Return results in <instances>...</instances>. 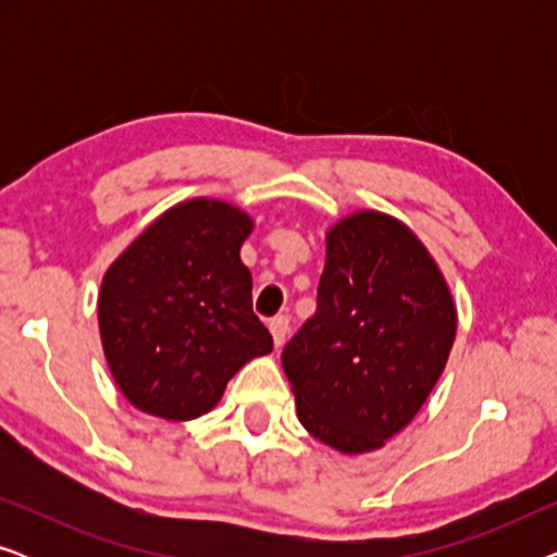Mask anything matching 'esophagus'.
Segmentation results:
<instances>
[{
	"mask_svg": "<svg viewBox=\"0 0 557 557\" xmlns=\"http://www.w3.org/2000/svg\"><path fill=\"white\" fill-rule=\"evenodd\" d=\"M269 330L273 334V342H276V347H281L286 342V334H288V317L286 314L273 317L269 322Z\"/></svg>",
	"mask_w": 557,
	"mask_h": 557,
	"instance_id": "34e87169",
	"label": "esophagus"
}]
</instances>
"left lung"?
Listing matches in <instances>:
<instances>
[{"mask_svg":"<svg viewBox=\"0 0 557 557\" xmlns=\"http://www.w3.org/2000/svg\"><path fill=\"white\" fill-rule=\"evenodd\" d=\"M456 337L448 286L421 240L383 212H355L326 235L317 311L281 362L311 436L342 454L406 429Z\"/></svg>","mask_w":557,"mask_h":557,"instance_id":"left-lung-1","label":"left lung"}]
</instances>
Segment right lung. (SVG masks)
Instances as JSON below:
<instances>
[{"label": "right lung", "instance_id": "1", "mask_svg": "<svg viewBox=\"0 0 557 557\" xmlns=\"http://www.w3.org/2000/svg\"><path fill=\"white\" fill-rule=\"evenodd\" d=\"M250 227L233 205L182 202L106 271L103 352L121 393L144 413L166 421L208 413L243 364L273 349L240 261Z\"/></svg>", "mask_w": 557, "mask_h": 557}]
</instances>
